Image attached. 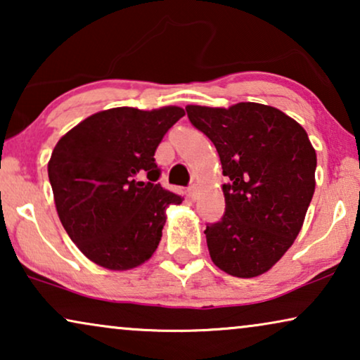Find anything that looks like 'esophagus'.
Listing matches in <instances>:
<instances>
[{
    "label": "esophagus",
    "instance_id": "esophagus-1",
    "mask_svg": "<svg viewBox=\"0 0 360 360\" xmlns=\"http://www.w3.org/2000/svg\"><path fill=\"white\" fill-rule=\"evenodd\" d=\"M188 196H190L191 200H195V196H196V188H195V185L188 186Z\"/></svg>",
    "mask_w": 360,
    "mask_h": 360
}]
</instances>
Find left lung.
Segmentation results:
<instances>
[{
    "instance_id": "obj_1",
    "label": "left lung",
    "mask_w": 360,
    "mask_h": 360,
    "mask_svg": "<svg viewBox=\"0 0 360 360\" xmlns=\"http://www.w3.org/2000/svg\"><path fill=\"white\" fill-rule=\"evenodd\" d=\"M191 124L219 154L226 211L206 223L216 267L240 278L267 272L303 226L314 193L316 152L307 131L277 108L238 103L186 106Z\"/></svg>"
}]
</instances>
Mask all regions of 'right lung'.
Here are the masks:
<instances>
[{"instance_id":"add662e5","label":"right lung","mask_w":360,"mask_h":360,"mask_svg":"<svg viewBox=\"0 0 360 360\" xmlns=\"http://www.w3.org/2000/svg\"><path fill=\"white\" fill-rule=\"evenodd\" d=\"M185 115L111 108L68 131L49 160L58 218L77 248L110 270L137 267L155 252L165 210L184 198L165 190L154 154Z\"/></svg>"}]
</instances>
